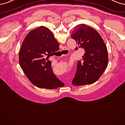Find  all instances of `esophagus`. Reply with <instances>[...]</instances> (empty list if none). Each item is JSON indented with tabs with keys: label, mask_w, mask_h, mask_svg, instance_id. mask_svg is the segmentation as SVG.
<instances>
[{
	"label": "esophagus",
	"mask_w": 125,
	"mask_h": 125,
	"mask_svg": "<svg viewBox=\"0 0 125 125\" xmlns=\"http://www.w3.org/2000/svg\"><path fill=\"white\" fill-rule=\"evenodd\" d=\"M63 50H65V48H63Z\"/></svg>",
	"instance_id": "34e87169"
}]
</instances>
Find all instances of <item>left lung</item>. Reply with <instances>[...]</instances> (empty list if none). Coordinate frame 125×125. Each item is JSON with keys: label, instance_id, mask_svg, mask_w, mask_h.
Wrapping results in <instances>:
<instances>
[{"label": "left lung", "instance_id": "obj_1", "mask_svg": "<svg viewBox=\"0 0 125 125\" xmlns=\"http://www.w3.org/2000/svg\"><path fill=\"white\" fill-rule=\"evenodd\" d=\"M77 47L84 50L82 59L78 61L77 70L72 81L74 86L90 84L99 79L108 64L106 45L98 32L83 24H79L71 34Z\"/></svg>", "mask_w": 125, "mask_h": 125}]
</instances>
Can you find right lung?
Segmentation results:
<instances>
[{"mask_svg":"<svg viewBox=\"0 0 125 125\" xmlns=\"http://www.w3.org/2000/svg\"><path fill=\"white\" fill-rule=\"evenodd\" d=\"M59 47L52 32L45 26L31 31L25 38L19 52L20 65L36 87L51 89L64 85L53 73L51 61H47L48 57L59 50Z\"/></svg>","mask_w":125,"mask_h":125,"instance_id":"add662e5","label":"right lung"}]
</instances>
